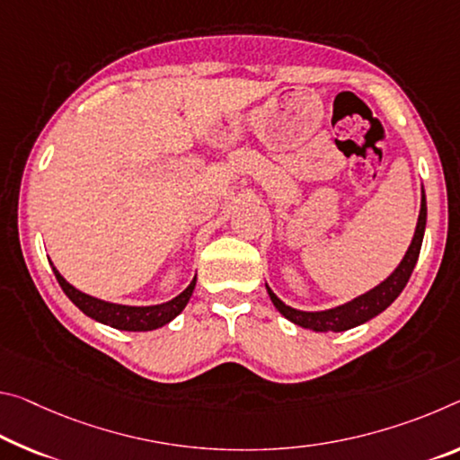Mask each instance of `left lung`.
I'll use <instances>...</instances> for the list:
<instances>
[{
	"instance_id": "1",
	"label": "left lung",
	"mask_w": 460,
	"mask_h": 460,
	"mask_svg": "<svg viewBox=\"0 0 460 460\" xmlns=\"http://www.w3.org/2000/svg\"><path fill=\"white\" fill-rule=\"evenodd\" d=\"M426 217H428V207H426V192L424 186H421V200H420V217H418V225H415V233L411 237V243L407 247L403 260L399 261L397 268L385 279L383 282H378L376 287L367 290L364 295H358L352 301H348L344 305H338V307L332 309H323V311H301L295 309L280 301L272 288L268 287V295L272 298L274 307L280 311L282 317H287L288 322H293L298 327H305V330L311 332H346L352 330L356 325H362L370 322V319L376 317L378 313H383L389 305L395 301V298L401 295V290L405 288L407 280L413 272L415 264H418L420 258V250H421V242H424V231H426Z\"/></svg>"
}]
</instances>
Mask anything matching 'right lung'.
<instances>
[{"mask_svg":"<svg viewBox=\"0 0 460 460\" xmlns=\"http://www.w3.org/2000/svg\"><path fill=\"white\" fill-rule=\"evenodd\" d=\"M49 264L53 268L57 282L61 284L63 293L69 296V301L75 305L79 311H84L87 317L96 319V322L111 325L114 330H120V332H151V330H157V327L167 325L172 319H176L180 313L184 311L196 287V276H194L192 282L188 284L178 296H173L172 301H165L159 305H145V307L143 305H138L137 307V305L111 303V301H102L98 296L85 295L63 279L53 261H49Z\"/></svg>","mask_w":460,"mask_h":460,"instance_id":"1","label":"right lung"}]
</instances>
